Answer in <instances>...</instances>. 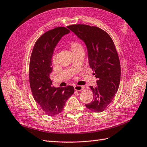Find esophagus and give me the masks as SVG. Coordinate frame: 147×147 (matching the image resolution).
Masks as SVG:
<instances>
[{
  "label": "esophagus",
  "mask_w": 147,
  "mask_h": 147,
  "mask_svg": "<svg viewBox=\"0 0 147 147\" xmlns=\"http://www.w3.org/2000/svg\"><path fill=\"white\" fill-rule=\"evenodd\" d=\"M74 89L75 91H77V92H80V91L82 90L83 89V86H80V85H76L74 86Z\"/></svg>",
  "instance_id": "esophagus-1"
}]
</instances>
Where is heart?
<instances>
[{
	"label": "heart",
	"instance_id": "1",
	"mask_svg": "<svg viewBox=\"0 0 147 147\" xmlns=\"http://www.w3.org/2000/svg\"><path fill=\"white\" fill-rule=\"evenodd\" d=\"M69 47H70L71 52H72V51H75V50L79 49H82L81 45L79 44L78 42H77V41H72L69 42ZM51 60H52V62L53 63V64H55V63L56 62V60H57L56 54H55V53L53 55L52 59H51Z\"/></svg>",
	"mask_w": 147,
	"mask_h": 147
}]
</instances>
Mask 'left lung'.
I'll list each match as a JSON object with an SVG mask.
<instances>
[{
    "label": "left lung",
    "instance_id": "obj_1",
    "mask_svg": "<svg viewBox=\"0 0 147 147\" xmlns=\"http://www.w3.org/2000/svg\"><path fill=\"white\" fill-rule=\"evenodd\" d=\"M85 42L90 67L98 79V86H90L93 101L85 106L95 113L104 111L114 98L121 80V65L114 42L106 31L96 26L73 25L67 26Z\"/></svg>",
    "mask_w": 147,
    "mask_h": 147
}]
</instances>
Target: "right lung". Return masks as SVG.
Instances as JSON below:
<instances>
[{"mask_svg":"<svg viewBox=\"0 0 147 147\" xmlns=\"http://www.w3.org/2000/svg\"><path fill=\"white\" fill-rule=\"evenodd\" d=\"M69 33L65 27L47 31L36 42L31 55L29 78L31 92L34 100L49 116L61 113L67 100L74 93L72 86H53L49 77L54 48L63 36Z\"/></svg>","mask_w":147,"mask_h":147,"instance_id":"right-lung-1","label":"right lung"}]
</instances>
